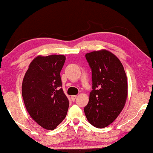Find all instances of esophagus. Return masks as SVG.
<instances>
[{
    "label": "esophagus",
    "mask_w": 153,
    "mask_h": 153,
    "mask_svg": "<svg viewBox=\"0 0 153 153\" xmlns=\"http://www.w3.org/2000/svg\"><path fill=\"white\" fill-rule=\"evenodd\" d=\"M77 97L76 95H73V96H71V100H72V101H74L75 100H76V98Z\"/></svg>",
    "instance_id": "1"
}]
</instances>
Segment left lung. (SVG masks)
<instances>
[{
  "instance_id": "1",
  "label": "left lung",
  "mask_w": 153,
  "mask_h": 153,
  "mask_svg": "<svg viewBox=\"0 0 153 153\" xmlns=\"http://www.w3.org/2000/svg\"><path fill=\"white\" fill-rule=\"evenodd\" d=\"M92 71V89L84 107L89 123L97 128L112 123L125 107L127 78L120 59L106 49L86 53Z\"/></svg>"
}]
</instances>
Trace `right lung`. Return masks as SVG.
<instances>
[{
    "label": "right lung",
    "mask_w": 153,
    "mask_h": 153,
    "mask_svg": "<svg viewBox=\"0 0 153 153\" xmlns=\"http://www.w3.org/2000/svg\"><path fill=\"white\" fill-rule=\"evenodd\" d=\"M65 60L64 55H39L23 77L22 97L27 112L46 130H54L67 114L69 102L60 89V72Z\"/></svg>",
    "instance_id": "obj_1"
}]
</instances>
